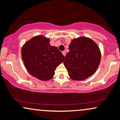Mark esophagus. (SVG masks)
Listing matches in <instances>:
<instances>
[{"instance_id":"1","label":"esophagus","mask_w":120,"mask_h":120,"mask_svg":"<svg viewBox=\"0 0 120 120\" xmlns=\"http://www.w3.org/2000/svg\"><path fill=\"white\" fill-rule=\"evenodd\" d=\"M62 54H63V55L65 57V55H66V52H65V51H62Z\"/></svg>"}]
</instances>
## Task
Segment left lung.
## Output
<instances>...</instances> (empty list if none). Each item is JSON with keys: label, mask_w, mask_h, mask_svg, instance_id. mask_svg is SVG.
Instances as JSON below:
<instances>
[{"label": "left lung", "mask_w": 120, "mask_h": 120, "mask_svg": "<svg viewBox=\"0 0 120 120\" xmlns=\"http://www.w3.org/2000/svg\"><path fill=\"white\" fill-rule=\"evenodd\" d=\"M64 61L69 76L74 80H84L93 75L99 66L101 53L94 41L87 37L71 41Z\"/></svg>", "instance_id": "8db88e82"}]
</instances>
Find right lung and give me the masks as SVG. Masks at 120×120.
<instances>
[{
  "label": "right lung",
  "instance_id": "add662e5",
  "mask_svg": "<svg viewBox=\"0 0 120 120\" xmlns=\"http://www.w3.org/2000/svg\"><path fill=\"white\" fill-rule=\"evenodd\" d=\"M50 41L42 35L35 36L26 42L21 50L27 71L42 81L51 79L56 68L64 60L61 52L57 47L51 46Z\"/></svg>",
  "mask_w": 120,
  "mask_h": 120
}]
</instances>
